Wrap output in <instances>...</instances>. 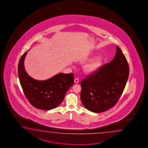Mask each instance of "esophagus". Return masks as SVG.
<instances>
[{"label": "esophagus", "mask_w": 148, "mask_h": 148, "mask_svg": "<svg viewBox=\"0 0 148 148\" xmlns=\"http://www.w3.org/2000/svg\"><path fill=\"white\" fill-rule=\"evenodd\" d=\"M79 80L78 78H75V79H74V82H75V83H78V82H79Z\"/></svg>", "instance_id": "1"}]
</instances>
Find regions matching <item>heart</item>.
Segmentation results:
<instances>
[{"label": "heart", "instance_id": "1", "mask_svg": "<svg viewBox=\"0 0 148 148\" xmlns=\"http://www.w3.org/2000/svg\"><path fill=\"white\" fill-rule=\"evenodd\" d=\"M102 63L103 59L101 57H97L84 65L82 70L84 73L86 74H92L99 69Z\"/></svg>", "mask_w": 148, "mask_h": 148}]
</instances>
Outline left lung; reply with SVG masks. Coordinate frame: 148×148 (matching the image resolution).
<instances>
[{"label": "left lung", "mask_w": 148, "mask_h": 148, "mask_svg": "<svg viewBox=\"0 0 148 148\" xmlns=\"http://www.w3.org/2000/svg\"><path fill=\"white\" fill-rule=\"evenodd\" d=\"M112 61L81 81L80 99L84 107L101 113L114 107L123 91L129 76V66L118 47Z\"/></svg>", "instance_id": "obj_1"}]
</instances>
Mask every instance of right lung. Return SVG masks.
Here are the masks:
<instances>
[{
  "instance_id": "right-lung-1",
  "label": "right lung",
  "mask_w": 148,
  "mask_h": 148,
  "mask_svg": "<svg viewBox=\"0 0 148 148\" xmlns=\"http://www.w3.org/2000/svg\"><path fill=\"white\" fill-rule=\"evenodd\" d=\"M28 51L21 57L18 65V78L25 95L37 109H54L61 104L67 91L73 85L74 74L59 73L45 80L33 79L25 69L24 60Z\"/></svg>"
}]
</instances>
